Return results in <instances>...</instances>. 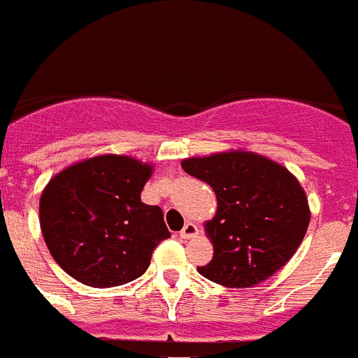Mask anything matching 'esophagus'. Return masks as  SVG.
<instances>
[{
    "label": "esophagus",
    "mask_w": 358,
    "mask_h": 358,
    "mask_svg": "<svg viewBox=\"0 0 358 358\" xmlns=\"http://www.w3.org/2000/svg\"><path fill=\"white\" fill-rule=\"evenodd\" d=\"M197 233H199L197 225H195V223L187 222L184 225V229L180 231V236H182V238H193V236H197Z\"/></svg>",
    "instance_id": "obj_1"
}]
</instances>
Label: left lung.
Masks as SVG:
<instances>
[{
	"label": "left lung",
	"mask_w": 358,
	"mask_h": 358,
	"mask_svg": "<svg viewBox=\"0 0 358 358\" xmlns=\"http://www.w3.org/2000/svg\"><path fill=\"white\" fill-rule=\"evenodd\" d=\"M214 189L217 212L206 223L214 257L199 274L225 287H253L299 250L310 223L304 189L287 169L252 152L182 161Z\"/></svg>",
	"instance_id": "1"
}]
</instances>
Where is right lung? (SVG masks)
Instances as JSON below:
<instances>
[{
    "mask_svg": "<svg viewBox=\"0 0 358 358\" xmlns=\"http://www.w3.org/2000/svg\"><path fill=\"white\" fill-rule=\"evenodd\" d=\"M150 165L99 155L65 169L41 195V231L52 257L90 287H116L143 276L171 236L163 210L141 201Z\"/></svg>",
    "mask_w": 358,
    "mask_h": 358,
    "instance_id": "add662e5",
    "label": "right lung"
}]
</instances>
